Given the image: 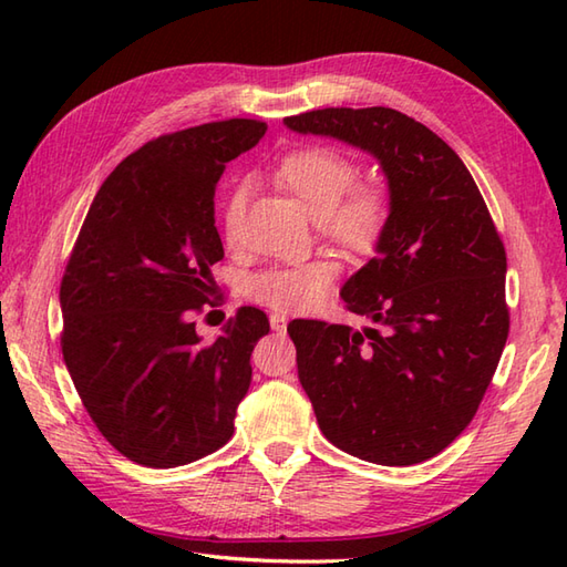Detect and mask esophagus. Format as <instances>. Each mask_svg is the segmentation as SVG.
<instances>
[{
    "mask_svg": "<svg viewBox=\"0 0 567 567\" xmlns=\"http://www.w3.org/2000/svg\"><path fill=\"white\" fill-rule=\"evenodd\" d=\"M270 327H272V331H285L287 329V317L280 315V311H275V315H270Z\"/></svg>",
    "mask_w": 567,
    "mask_h": 567,
    "instance_id": "34e87169",
    "label": "esophagus"
}]
</instances>
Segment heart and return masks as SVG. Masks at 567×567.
Here are the masks:
<instances>
[{
    "instance_id": "heart-1",
    "label": "heart",
    "mask_w": 567,
    "mask_h": 567,
    "mask_svg": "<svg viewBox=\"0 0 567 567\" xmlns=\"http://www.w3.org/2000/svg\"><path fill=\"white\" fill-rule=\"evenodd\" d=\"M275 179L319 219L321 234L336 246L353 256H370L380 246L390 221V199L378 187H353L358 167L343 153L327 146L292 151L277 163ZM244 202V189H234L224 204L228 244L238 240ZM336 277L339 265L329 258L272 265L250 277L246 295L280 311H307L331 292Z\"/></svg>"
}]
</instances>
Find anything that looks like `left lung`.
Segmentation results:
<instances>
[{"instance_id":"1","label":"left lung","mask_w":567,"mask_h":567,"mask_svg":"<svg viewBox=\"0 0 567 567\" xmlns=\"http://www.w3.org/2000/svg\"><path fill=\"white\" fill-rule=\"evenodd\" d=\"M285 126L370 153L390 189L375 258L341 290L375 327H287L319 429L360 461H429L473 421L509 336L495 221L457 153L412 116L329 106Z\"/></svg>"}]
</instances>
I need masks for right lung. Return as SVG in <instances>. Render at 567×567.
Returning <instances> with one entry per match:
<instances>
[{"label":"right lung","instance_id":"right-lung-1","mask_svg":"<svg viewBox=\"0 0 567 567\" xmlns=\"http://www.w3.org/2000/svg\"><path fill=\"white\" fill-rule=\"evenodd\" d=\"M228 118L148 141L104 179L60 282L63 358L94 426L128 461L177 467L234 436L250 353L270 331L240 307L204 341L192 321L224 258L214 192L228 161L265 136Z\"/></svg>","mask_w":567,"mask_h":567}]
</instances>
